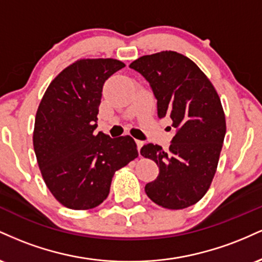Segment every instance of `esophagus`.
<instances>
[{"label": "esophagus", "mask_w": 262, "mask_h": 262, "mask_svg": "<svg viewBox=\"0 0 262 262\" xmlns=\"http://www.w3.org/2000/svg\"><path fill=\"white\" fill-rule=\"evenodd\" d=\"M137 141V146H138V151H139V154H140V149H141V146L144 145V141H141V140H135Z\"/></svg>", "instance_id": "obj_1"}]
</instances>
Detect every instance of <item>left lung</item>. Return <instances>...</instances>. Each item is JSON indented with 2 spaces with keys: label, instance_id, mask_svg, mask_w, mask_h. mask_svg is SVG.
Wrapping results in <instances>:
<instances>
[{
  "label": "left lung",
  "instance_id": "left-lung-1",
  "mask_svg": "<svg viewBox=\"0 0 262 262\" xmlns=\"http://www.w3.org/2000/svg\"><path fill=\"white\" fill-rule=\"evenodd\" d=\"M129 68L149 81L159 118L170 117L177 130L169 151L158 144L140 150L159 167L146 194L162 208H187L207 193L217 171L227 132L217 90L191 59L171 50L140 56Z\"/></svg>",
  "mask_w": 262,
  "mask_h": 262
}]
</instances>
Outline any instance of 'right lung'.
<instances>
[{
  "label": "right lung",
  "instance_id": "1",
  "mask_svg": "<svg viewBox=\"0 0 262 262\" xmlns=\"http://www.w3.org/2000/svg\"><path fill=\"white\" fill-rule=\"evenodd\" d=\"M117 59H79L56 75L35 114L33 146L41 176L55 200L86 210L108 197L112 177L138 158L129 135L95 133L102 89L124 68Z\"/></svg>",
  "mask_w": 262,
  "mask_h": 262
}]
</instances>
